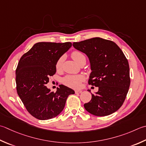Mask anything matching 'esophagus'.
<instances>
[{"mask_svg":"<svg viewBox=\"0 0 146 146\" xmlns=\"http://www.w3.org/2000/svg\"><path fill=\"white\" fill-rule=\"evenodd\" d=\"M82 91L80 90H75L76 94H80V93H82Z\"/></svg>","mask_w":146,"mask_h":146,"instance_id":"esophagus-1","label":"esophagus"}]
</instances>
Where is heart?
<instances>
[{
  "instance_id": "1",
  "label": "heart",
  "mask_w": 146,
  "mask_h": 146,
  "mask_svg": "<svg viewBox=\"0 0 146 146\" xmlns=\"http://www.w3.org/2000/svg\"><path fill=\"white\" fill-rule=\"evenodd\" d=\"M71 57L76 63L79 64L83 60H85V56L84 54L80 52L78 50H74L71 53ZM62 61H63V57H60L58 59L56 63V69H60L61 68ZM84 76L82 75H67L62 79L63 84L67 86L73 88H78L81 86L82 82L84 80Z\"/></svg>"
}]
</instances>
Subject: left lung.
Segmentation results:
<instances>
[{"mask_svg": "<svg viewBox=\"0 0 146 146\" xmlns=\"http://www.w3.org/2000/svg\"><path fill=\"white\" fill-rule=\"evenodd\" d=\"M73 46L87 56L92 70L88 84L99 88L85 109L98 116L115 113L123 104L130 84L129 64L123 52L114 42L99 37L74 42Z\"/></svg>", "mask_w": 146, "mask_h": 146, "instance_id": "obj_1", "label": "left lung"}]
</instances>
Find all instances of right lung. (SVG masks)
Listing matches in <instances>:
<instances>
[{
  "label": "right lung",
  "mask_w": 146,
  "mask_h": 146,
  "mask_svg": "<svg viewBox=\"0 0 146 146\" xmlns=\"http://www.w3.org/2000/svg\"><path fill=\"white\" fill-rule=\"evenodd\" d=\"M72 46L71 42H38L19 59L16 70V90L26 109L35 118H53L63 110L75 91L59 85L56 92L45 85L56 72L58 59Z\"/></svg>",
  "instance_id": "obj_1"
}]
</instances>
